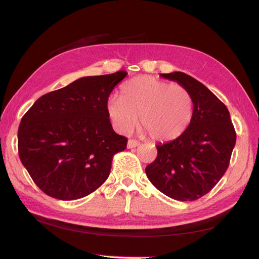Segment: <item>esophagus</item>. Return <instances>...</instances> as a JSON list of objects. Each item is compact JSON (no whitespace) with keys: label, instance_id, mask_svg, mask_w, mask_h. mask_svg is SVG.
Masks as SVG:
<instances>
[{"label":"esophagus","instance_id":"1","mask_svg":"<svg viewBox=\"0 0 259 259\" xmlns=\"http://www.w3.org/2000/svg\"><path fill=\"white\" fill-rule=\"evenodd\" d=\"M139 145H140L139 141H137V140H135V139H129V140H128V144H126V147H128L129 149H133V148L138 147Z\"/></svg>","mask_w":259,"mask_h":259}]
</instances>
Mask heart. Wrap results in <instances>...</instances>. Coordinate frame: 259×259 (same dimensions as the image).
Masks as SVG:
<instances>
[{
	"mask_svg": "<svg viewBox=\"0 0 259 259\" xmlns=\"http://www.w3.org/2000/svg\"><path fill=\"white\" fill-rule=\"evenodd\" d=\"M107 111L119 133H131L139 117L141 129L151 139L170 141L190 125L194 99L183 85L140 75L122 84L120 97L108 99Z\"/></svg>",
	"mask_w": 259,
	"mask_h": 259,
	"instance_id": "obj_1",
	"label": "heart"
}]
</instances>
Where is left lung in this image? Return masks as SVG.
Segmentation results:
<instances>
[{"label":"left lung","instance_id":"8db88e82","mask_svg":"<svg viewBox=\"0 0 259 259\" xmlns=\"http://www.w3.org/2000/svg\"><path fill=\"white\" fill-rule=\"evenodd\" d=\"M160 76L177 81L191 93L194 115L183 135L157 146V158L146 167V175L162 194L192 201L208 194L226 172L236 144L235 128L227 107L201 82L184 72Z\"/></svg>","mask_w":259,"mask_h":259}]
</instances>
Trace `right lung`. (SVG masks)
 I'll list each match as a JSON object with an SVG mask.
<instances>
[{
    "label": "right lung",
    "mask_w": 259,
    "mask_h": 259,
    "mask_svg": "<svg viewBox=\"0 0 259 259\" xmlns=\"http://www.w3.org/2000/svg\"><path fill=\"white\" fill-rule=\"evenodd\" d=\"M125 71L84 76L38 98L18 131L22 164L48 196L74 200L109 177L112 157L128 139L115 134L107 102Z\"/></svg>",
    "instance_id": "add662e5"
}]
</instances>
